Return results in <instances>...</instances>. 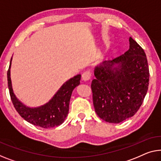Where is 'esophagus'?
I'll return each mask as SVG.
<instances>
[{
  "instance_id": "1",
  "label": "esophagus",
  "mask_w": 161,
  "mask_h": 161,
  "mask_svg": "<svg viewBox=\"0 0 161 161\" xmlns=\"http://www.w3.org/2000/svg\"><path fill=\"white\" fill-rule=\"evenodd\" d=\"M81 78H82V80L84 81L90 80V79L92 78V73H91V71L89 70L86 71L82 74V75H81Z\"/></svg>"
}]
</instances>
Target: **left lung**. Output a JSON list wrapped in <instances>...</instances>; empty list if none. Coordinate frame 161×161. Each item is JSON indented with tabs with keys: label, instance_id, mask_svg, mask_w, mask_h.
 Instances as JSON below:
<instances>
[{
	"label": "left lung",
	"instance_id": "8db88e82",
	"mask_svg": "<svg viewBox=\"0 0 161 161\" xmlns=\"http://www.w3.org/2000/svg\"><path fill=\"white\" fill-rule=\"evenodd\" d=\"M129 45L124 55L96 67L91 84L96 114L109 123L118 124L132 117L148 90L150 72L145 53L131 37Z\"/></svg>",
	"mask_w": 161,
	"mask_h": 161
}]
</instances>
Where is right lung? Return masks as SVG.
Instances as JSON below:
<instances>
[{
	"instance_id": "1",
	"label": "right lung",
	"mask_w": 161,
	"mask_h": 161,
	"mask_svg": "<svg viewBox=\"0 0 161 161\" xmlns=\"http://www.w3.org/2000/svg\"><path fill=\"white\" fill-rule=\"evenodd\" d=\"M11 59L7 72V79L12 103L16 111L25 121L33 125L42 128H51L61 125L68 115L69 101L72 91L80 84V74H78L66 81L47 103L42 106L30 108L19 101L14 94L10 77Z\"/></svg>"
}]
</instances>
